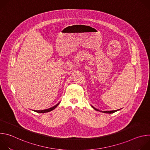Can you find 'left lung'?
I'll list each match as a JSON object with an SVG mask.
<instances>
[{
  "instance_id": "8db88e82",
  "label": "left lung",
  "mask_w": 150,
  "mask_h": 150,
  "mask_svg": "<svg viewBox=\"0 0 150 150\" xmlns=\"http://www.w3.org/2000/svg\"><path fill=\"white\" fill-rule=\"evenodd\" d=\"M92 107H93V109H94L96 110H97V111H99L98 109H97L94 108L93 106H92ZM117 110H112V111H104V112H103V113H115V112H117Z\"/></svg>"
}]
</instances>
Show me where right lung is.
<instances>
[{
    "label": "right lung",
    "instance_id": "obj_1",
    "mask_svg": "<svg viewBox=\"0 0 150 150\" xmlns=\"http://www.w3.org/2000/svg\"><path fill=\"white\" fill-rule=\"evenodd\" d=\"M59 103L58 104H57L56 105H54L53 107H52V108H49V109H48L42 110H35V112H37V113H47V112H50V111H52V110H54V109L56 108V107L59 105Z\"/></svg>",
    "mask_w": 150,
    "mask_h": 150
}]
</instances>
